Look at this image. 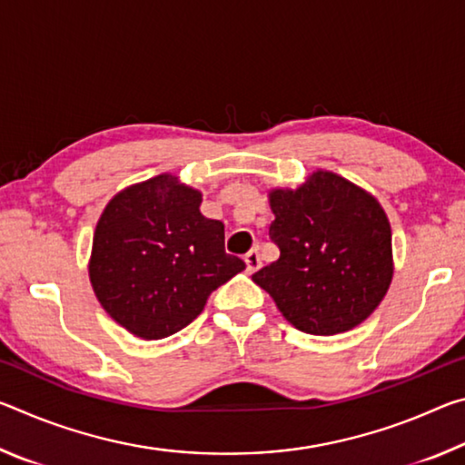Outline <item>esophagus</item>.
Instances as JSON below:
<instances>
[{"label":"esophagus","instance_id":"esophagus-1","mask_svg":"<svg viewBox=\"0 0 465 465\" xmlns=\"http://www.w3.org/2000/svg\"><path fill=\"white\" fill-rule=\"evenodd\" d=\"M243 262H246V271L248 272H254L261 269V254H258V250H250L246 256H243Z\"/></svg>","mask_w":465,"mask_h":465}]
</instances>
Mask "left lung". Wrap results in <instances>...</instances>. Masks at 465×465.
<instances>
[{"mask_svg":"<svg viewBox=\"0 0 465 465\" xmlns=\"http://www.w3.org/2000/svg\"><path fill=\"white\" fill-rule=\"evenodd\" d=\"M279 258L252 274L297 330L332 336L359 326L391 282V230L375 196L334 172L269 193Z\"/></svg>","mask_w":465,"mask_h":465,"instance_id":"obj_1","label":"left lung"}]
</instances>
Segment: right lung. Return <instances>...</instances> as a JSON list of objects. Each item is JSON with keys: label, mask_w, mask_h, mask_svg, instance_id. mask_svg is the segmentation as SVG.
<instances>
[{"label": "right lung", "mask_w": 465, "mask_h": 465, "mask_svg": "<svg viewBox=\"0 0 465 465\" xmlns=\"http://www.w3.org/2000/svg\"><path fill=\"white\" fill-rule=\"evenodd\" d=\"M203 194L160 174L114 194L92 242L90 282L116 324L160 341L191 324L217 287L246 269L225 254L223 223Z\"/></svg>", "instance_id": "1"}]
</instances>
